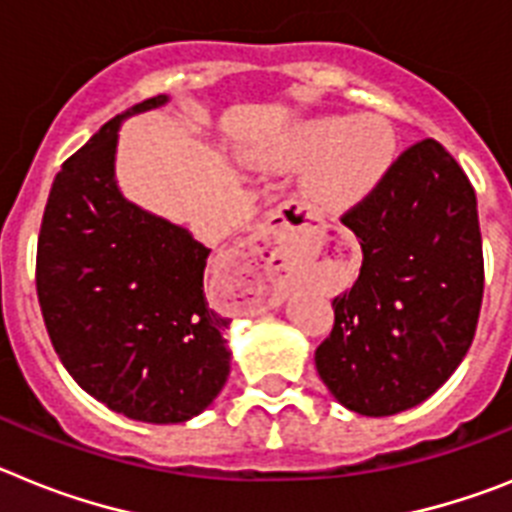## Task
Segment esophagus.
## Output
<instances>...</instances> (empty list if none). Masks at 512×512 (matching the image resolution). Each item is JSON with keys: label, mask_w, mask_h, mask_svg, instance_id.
Returning a JSON list of instances; mask_svg holds the SVG:
<instances>
[{"label": "esophagus", "mask_w": 512, "mask_h": 512, "mask_svg": "<svg viewBox=\"0 0 512 512\" xmlns=\"http://www.w3.org/2000/svg\"><path fill=\"white\" fill-rule=\"evenodd\" d=\"M296 213H299V219L296 221H306V216H309V213H304L301 208H296ZM270 219L273 221H270L268 234L262 239V247L257 250L255 260L262 265V275H265V283L273 288V296H281V270L288 260V252H291L293 244H296V229H293L291 221H288V213L283 211H275Z\"/></svg>", "instance_id": "34e87169"}]
</instances>
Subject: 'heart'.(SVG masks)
<instances>
[{
  "instance_id": "b5f03b06",
  "label": "heart",
  "mask_w": 512,
  "mask_h": 512,
  "mask_svg": "<svg viewBox=\"0 0 512 512\" xmlns=\"http://www.w3.org/2000/svg\"><path fill=\"white\" fill-rule=\"evenodd\" d=\"M286 167L304 170V190L330 211L366 201L397 159V136L381 115H322L288 131L278 151Z\"/></svg>"
}]
</instances>
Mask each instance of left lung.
I'll list each match as a JSON object with an SVG mask.
<instances>
[{
    "label": "left lung",
    "instance_id": "1",
    "mask_svg": "<svg viewBox=\"0 0 512 512\" xmlns=\"http://www.w3.org/2000/svg\"><path fill=\"white\" fill-rule=\"evenodd\" d=\"M342 224L363 250L358 281L332 301L314 353L332 397L366 417L417 407L474 340L484 293L477 195L435 139L417 141Z\"/></svg>",
    "mask_w": 512,
    "mask_h": 512
}]
</instances>
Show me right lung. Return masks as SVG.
<instances>
[{"label": "right lung", "instance_id": "add662e5", "mask_svg": "<svg viewBox=\"0 0 512 512\" xmlns=\"http://www.w3.org/2000/svg\"><path fill=\"white\" fill-rule=\"evenodd\" d=\"M167 100L115 115L61 164L35 262L43 322L71 379L113 412L157 425L201 415L231 361V319L203 293L211 250L126 201L115 182L121 123Z\"/></svg>", "mask_w": 512, "mask_h": 512}]
</instances>
